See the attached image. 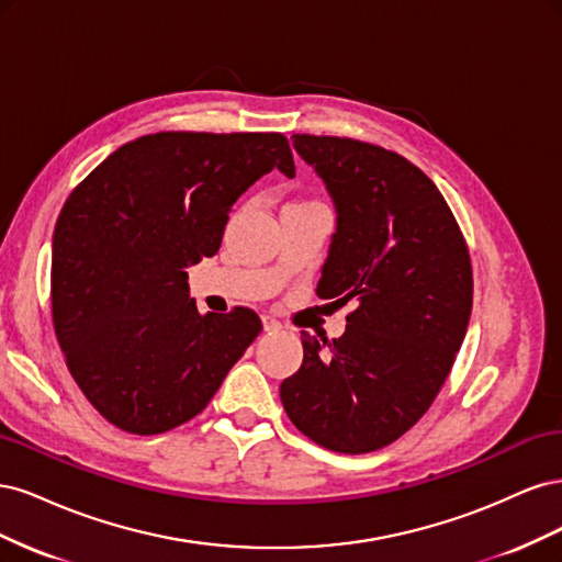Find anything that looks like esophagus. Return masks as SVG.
Masks as SVG:
<instances>
[{"label":"esophagus","instance_id":"34e87169","mask_svg":"<svg viewBox=\"0 0 562 562\" xmlns=\"http://www.w3.org/2000/svg\"><path fill=\"white\" fill-rule=\"evenodd\" d=\"M262 326L267 333H277L281 330V321H277L274 316H262Z\"/></svg>","mask_w":562,"mask_h":562}]
</instances>
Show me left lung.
Returning <instances> with one entry per match:
<instances>
[{
    "label": "left lung",
    "instance_id": "left-lung-1",
    "mask_svg": "<svg viewBox=\"0 0 562 562\" xmlns=\"http://www.w3.org/2000/svg\"><path fill=\"white\" fill-rule=\"evenodd\" d=\"M293 147L337 211L316 293L356 307L333 342L302 330L281 403L314 443L363 454L415 427L450 375L473 304L469 248L438 187L396 151L307 133Z\"/></svg>",
    "mask_w": 562,
    "mask_h": 562
}]
</instances>
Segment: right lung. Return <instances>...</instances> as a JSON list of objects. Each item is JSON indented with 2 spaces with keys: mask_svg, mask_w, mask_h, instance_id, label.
I'll return each mask as SVG.
<instances>
[{
  "mask_svg": "<svg viewBox=\"0 0 562 562\" xmlns=\"http://www.w3.org/2000/svg\"><path fill=\"white\" fill-rule=\"evenodd\" d=\"M295 161L281 133L164 131L126 143L67 196L50 312L75 382L114 427L171 431L209 405L260 335L246 307L199 314L187 267L213 258L229 211Z\"/></svg>",
  "mask_w": 562,
  "mask_h": 562,
  "instance_id": "obj_1",
  "label": "right lung"
}]
</instances>
